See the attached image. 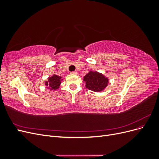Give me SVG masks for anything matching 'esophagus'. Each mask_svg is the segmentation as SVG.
Masks as SVG:
<instances>
[{
  "label": "esophagus",
  "mask_w": 159,
  "mask_h": 159,
  "mask_svg": "<svg viewBox=\"0 0 159 159\" xmlns=\"http://www.w3.org/2000/svg\"><path fill=\"white\" fill-rule=\"evenodd\" d=\"M70 74H77V71H71Z\"/></svg>",
  "instance_id": "34e87169"
}]
</instances>
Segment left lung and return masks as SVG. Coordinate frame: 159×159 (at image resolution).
Returning a JSON list of instances; mask_svg holds the SVG:
<instances>
[{
  "mask_svg": "<svg viewBox=\"0 0 159 159\" xmlns=\"http://www.w3.org/2000/svg\"><path fill=\"white\" fill-rule=\"evenodd\" d=\"M84 81L86 82V88L97 92L102 91L108 83V79L102 74L91 71L84 76Z\"/></svg>",
  "mask_w": 159,
  "mask_h": 159,
  "instance_id": "1",
  "label": "left lung"
}]
</instances>
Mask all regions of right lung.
I'll use <instances>...</instances> for the list:
<instances>
[{
	"instance_id": "right-lung-1",
	"label": "right lung",
	"mask_w": 159,
	"mask_h": 159,
	"mask_svg": "<svg viewBox=\"0 0 159 159\" xmlns=\"http://www.w3.org/2000/svg\"><path fill=\"white\" fill-rule=\"evenodd\" d=\"M61 77L59 75H54L50 77L48 79V81H46V85H47L48 88L51 89H56L59 88L61 84Z\"/></svg>"
}]
</instances>
